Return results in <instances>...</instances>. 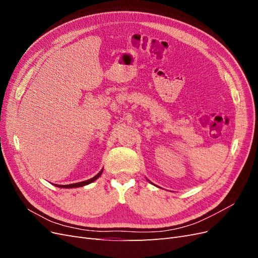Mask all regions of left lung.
<instances>
[{
    "label": "left lung",
    "mask_w": 258,
    "mask_h": 258,
    "mask_svg": "<svg viewBox=\"0 0 258 258\" xmlns=\"http://www.w3.org/2000/svg\"><path fill=\"white\" fill-rule=\"evenodd\" d=\"M150 183H151V182H150Z\"/></svg>",
    "instance_id": "1"
}]
</instances>
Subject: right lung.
<instances>
[{
	"label": "right lung",
	"instance_id": "1",
	"mask_svg": "<svg viewBox=\"0 0 258 258\" xmlns=\"http://www.w3.org/2000/svg\"><path fill=\"white\" fill-rule=\"evenodd\" d=\"M102 172H103V169L101 170L100 172H99L97 175H95V176H93L92 178H89V179H87V181H83V182L74 183V184H70V185H57V184H54V186L60 187V188H76V187H82V186L88 185V184H90V183H92V182H95L96 179H97V178H99V177H100V175L102 174Z\"/></svg>",
	"mask_w": 258,
	"mask_h": 258
}]
</instances>
